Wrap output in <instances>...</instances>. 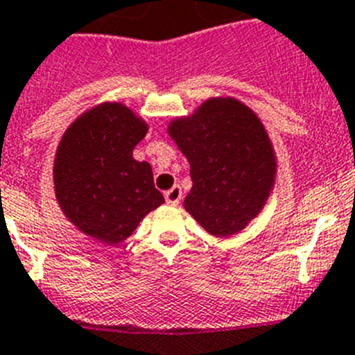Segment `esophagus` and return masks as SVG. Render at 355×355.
Returning <instances> with one entry per match:
<instances>
[{
    "label": "esophagus",
    "mask_w": 355,
    "mask_h": 355,
    "mask_svg": "<svg viewBox=\"0 0 355 355\" xmlns=\"http://www.w3.org/2000/svg\"><path fill=\"white\" fill-rule=\"evenodd\" d=\"M164 198H166V203H168V205H178L182 200V189L178 187V185H173L170 191H166Z\"/></svg>",
    "instance_id": "1"
}]
</instances>
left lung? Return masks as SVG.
I'll return each instance as SVG.
<instances>
[{
    "instance_id": "1",
    "label": "left lung",
    "mask_w": 355,
    "mask_h": 355,
    "mask_svg": "<svg viewBox=\"0 0 355 355\" xmlns=\"http://www.w3.org/2000/svg\"><path fill=\"white\" fill-rule=\"evenodd\" d=\"M168 134L191 166L185 210L216 237L244 230L276 180V155L260 118L237 98H209L170 122Z\"/></svg>"
}]
</instances>
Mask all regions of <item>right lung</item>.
<instances>
[{"label":"right lung","instance_id":"1","mask_svg":"<svg viewBox=\"0 0 355 355\" xmlns=\"http://www.w3.org/2000/svg\"><path fill=\"white\" fill-rule=\"evenodd\" d=\"M146 132V122L132 110L104 102L63 134L54 157V193L67 219L95 241H125L164 203L148 162L132 157Z\"/></svg>","mask_w":355,"mask_h":355}]
</instances>
